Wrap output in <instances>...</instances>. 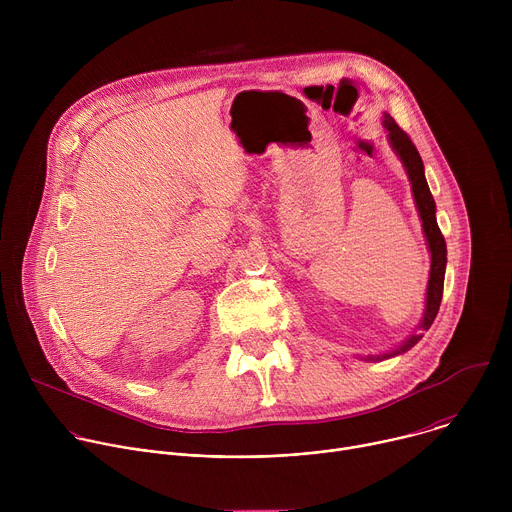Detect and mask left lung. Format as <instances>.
<instances>
[{"label":"left lung","instance_id":"8db88e82","mask_svg":"<svg viewBox=\"0 0 512 512\" xmlns=\"http://www.w3.org/2000/svg\"><path fill=\"white\" fill-rule=\"evenodd\" d=\"M383 125L387 129V137L393 152L401 158L409 182H411V190H413V198H415V206L419 210V218H421V227L427 239V247L431 253V269H429V281H427V296H425V312H423V320L419 324V330L413 332L403 344H399L397 348L385 352V354H377V356H367V360H385L397 354L407 352L409 348H413L421 336L423 330H429V326L433 324L437 310H440L442 304V296H444V275H446V263H448V249H446V241L444 235L437 227L435 221V200L429 192L427 180H425V170H423V162L421 156L417 152V148L413 145V141L409 139V135L395 123V119L385 113L383 117Z\"/></svg>","mask_w":512,"mask_h":512}]
</instances>
